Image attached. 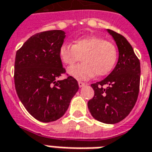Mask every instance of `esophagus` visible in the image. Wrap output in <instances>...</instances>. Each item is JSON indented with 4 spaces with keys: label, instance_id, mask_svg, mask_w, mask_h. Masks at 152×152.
Wrapping results in <instances>:
<instances>
[{
    "label": "esophagus",
    "instance_id": "34e87169",
    "mask_svg": "<svg viewBox=\"0 0 152 152\" xmlns=\"http://www.w3.org/2000/svg\"><path fill=\"white\" fill-rule=\"evenodd\" d=\"M85 85H86L85 83L81 82V81H78V86H79V87H83V86H84Z\"/></svg>",
    "mask_w": 152,
    "mask_h": 152
}]
</instances>
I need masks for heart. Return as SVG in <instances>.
Instances as JSON below:
<instances>
[{"label":"heart","mask_w":152,"mask_h":152,"mask_svg":"<svg viewBox=\"0 0 152 152\" xmlns=\"http://www.w3.org/2000/svg\"><path fill=\"white\" fill-rule=\"evenodd\" d=\"M59 57L67 66L83 59V63L69 68L68 74L77 79H88L95 75L97 77L108 75L117 61L118 50L112 42L92 36L78 38L74 45L62 44Z\"/></svg>","instance_id":"heart-1"}]
</instances>
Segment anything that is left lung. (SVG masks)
Segmentation results:
<instances>
[{
    "mask_svg": "<svg viewBox=\"0 0 152 152\" xmlns=\"http://www.w3.org/2000/svg\"><path fill=\"white\" fill-rule=\"evenodd\" d=\"M118 49V60L105 79L91 84L94 91L87 106L96 120L115 124L126 118L138 99L140 83V62L133 48L121 34L107 29ZM103 85H107L104 88Z\"/></svg>",
    "mask_w": 152,
    "mask_h": 152,
    "instance_id": "obj_1",
    "label": "left lung"
}]
</instances>
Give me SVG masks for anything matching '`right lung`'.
Returning <instances> with one entry per match:
<instances>
[{
    "label": "right lung",
    "mask_w": 152,
    "mask_h": 152,
    "mask_svg": "<svg viewBox=\"0 0 152 152\" xmlns=\"http://www.w3.org/2000/svg\"><path fill=\"white\" fill-rule=\"evenodd\" d=\"M65 34L62 30H49L34 34L16 53L14 83L18 96L27 111L43 123L63 116L79 88L71 76L58 80L66 73L59 57Z\"/></svg>",
    "instance_id": "right-lung-1"
}]
</instances>
